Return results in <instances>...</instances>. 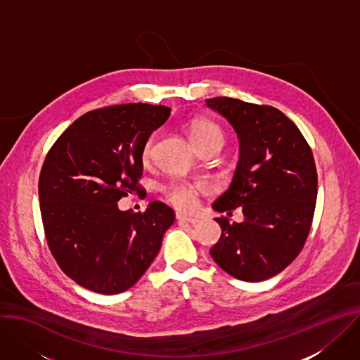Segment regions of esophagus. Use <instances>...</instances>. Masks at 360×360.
<instances>
[{
	"label": "esophagus",
	"instance_id": "34e87169",
	"mask_svg": "<svg viewBox=\"0 0 360 360\" xmlns=\"http://www.w3.org/2000/svg\"><path fill=\"white\" fill-rule=\"evenodd\" d=\"M176 219H178L179 222H188V224H197V222H198V218L186 217V215H182V214H176Z\"/></svg>",
	"mask_w": 360,
	"mask_h": 360
}]
</instances>
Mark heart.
<instances>
[{
  "label": "heart",
  "instance_id": "heart-1",
  "mask_svg": "<svg viewBox=\"0 0 360 360\" xmlns=\"http://www.w3.org/2000/svg\"><path fill=\"white\" fill-rule=\"evenodd\" d=\"M189 136L197 149H202L211 143L224 142L222 129L210 119L195 120L191 124ZM155 136L150 138L143 148V160H149L153 153ZM208 192V186L204 182H174L163 188L165 198L176 208L184 211H191L198 205V200L202 193Z\"/></svg>",
  "mask_w": 360,
  "mask_h": 360
}]
</instances>
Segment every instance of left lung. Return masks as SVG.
<instances>
[{"instance_id": "left-lung-1", "label": "left lung", "mask_w": 360, "mask_h": 360, "mask_svg": "<svg viewBox=\"0 0 360 360\" xmlns=\"http://www.w3.org/2000/svg\"><path fill=\"white\" fill-rule=\"evenodd\" d=\"M207 106L221 113L240 138L233 182L214 202L231 217L215 218L221 238L210 250L215 263L243 281H263L283 271L303 250L317 198L313 152L300 129L281 110L233 97H212Z\"/></svg>"}]
</instances>
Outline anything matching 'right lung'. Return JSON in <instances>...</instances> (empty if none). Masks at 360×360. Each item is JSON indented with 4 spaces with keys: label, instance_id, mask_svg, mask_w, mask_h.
Segmentation results:
<instances>
[{
    "label": "right lung",
    "instance_id": "1",
    "mask_svg": "<svg viewBox=\"0 0 360 360\" xmlns=\"http://www.w3.org/2000/svg\"><path fill=\"white\" fill-rule=\"evenodd\" d=\"M171 109L148 103L108 106L75 120L50 148L39 179L49 248L79 285L117 294L152 264L175 221L167 204L120 211L117 201L141 189L142 153Z\"/></svg>",
    "mask_w": 360,
    "mask_h": 360
}]
</instances>
